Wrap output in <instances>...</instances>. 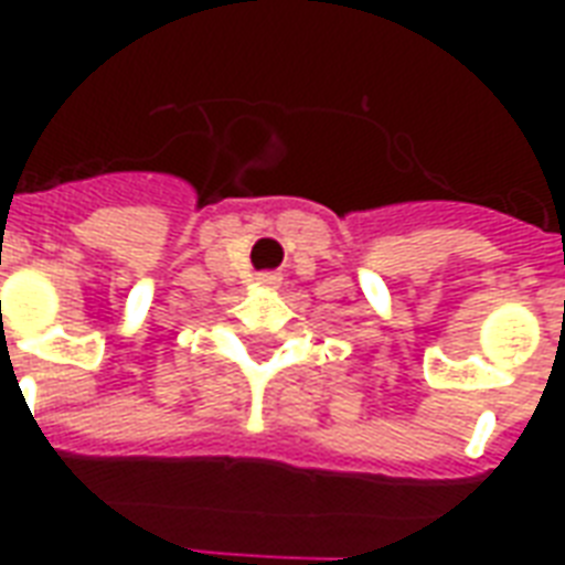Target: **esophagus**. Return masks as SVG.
<instances>
[{"label":"esophagus","instance_id":"1","mask_svg":"<svg viewBox=\"0 0 565 565\" xmlns=\"http://www.w3.org/2000/svg\"><path fill=\"white\" fill-rule=\"evenodd\" d=\"M260 284H266V287H275V284H281V275L278 273H260V278H257Z\"/></svg>","mask_w":565,"mask_h":565}]
</instances>
